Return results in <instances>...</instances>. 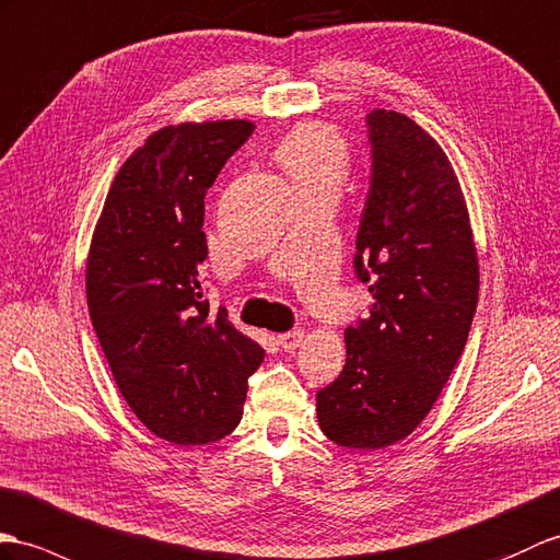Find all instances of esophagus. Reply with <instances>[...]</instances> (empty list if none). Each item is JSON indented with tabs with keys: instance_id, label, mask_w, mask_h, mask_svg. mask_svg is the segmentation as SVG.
I'll list each match as a JSON object with an SVG mask.
<instances>
[{
	"instance_id": "34e87169",
	"label": "esophagus",
	"mask_w": 560,
	"mask_h": 560,
	"mask_svg": "<svg viewBox=\"0 0 560 560\" xmlns=\"http://www.w3.org/2000/svg\"><path fill=\"white\" fill-rule=\"evenodd\" d=\"M304 330H290V332H284V335H278V342H280V347L284 349V351H294V349H299L304 345Z\"/></svg>"
}]
</instances>
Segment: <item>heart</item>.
Segmentation results:
<instances>
[{"instance_id": "1", "label": "heart", "mask_w": 560, "mask_h": 560, "mask_svg": "<svg viewBox=\"0 0 560 560\" xmlns=\"http://www.w3.org/2000/svg\"><path fill=\"white\" fill-rule=\"evenodd\" d=\"M276 159L302 192H337L342 189L351 154L347 140L330 122L308 120L290 130L276 147Z\"/></svg>"}]
</instances>
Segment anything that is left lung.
Returning <instances> with one entry per match:
<instances>
[{
    "label": "left lung",
    "instance_id": "1",
    "mask_svg": "<svg viewBox=\"0 0 560 560\" xmlns=\"http://www.w3.org/2000/svg\"><path fill=\"white\" fill-rule=\"evenodd\" d=\"M373 175L353 268L368 318L347 327V363L316 394L318 425L349 448L408 438L454 373L480 292L466 197L440 142L416 120L368 114Z\"/></svg>",
    "mask_w": 560,
    "mask_h": 560
}]
</instances>
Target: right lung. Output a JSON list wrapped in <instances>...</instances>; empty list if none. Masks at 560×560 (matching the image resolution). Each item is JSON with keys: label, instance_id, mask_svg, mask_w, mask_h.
<instances>
[{"label": "right lung", "instance_id": "right-lung-1", "mask_svg": "<svg viewBox=\"0 0 560 560\" xmlns=\"http://www.w3.org/2000/svg\"><path fill=\"white\" fill-rule=\"evenodd\" d=\"M252 132L230 118L149 135L116 173L90 242L88 308L112 375L132 413L180 446L233 432L264 363L199 280L203 197Z\"/></svg>", "mask_w": 560, "mask_h": 560}]
</instances>
